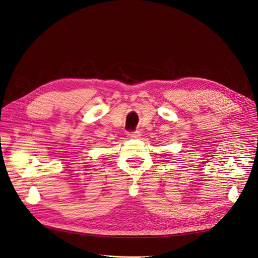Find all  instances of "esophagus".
<instances>
[{"label": "esophagus", "instance_id": "34e87169", "mask_svg": "<svg viewBox=\"0 0 258 258\" xmlns=\"http://www.w3.org/2000/svg\"><path fill=\"white\" fill-rule=\"evenodd\" d=\"M140 132H134V133H128V135H127V137L128 138H131V139H138V138H140Z\"/></svg>", "mask_w": 258, "mask_h": 258}]
</instances>
